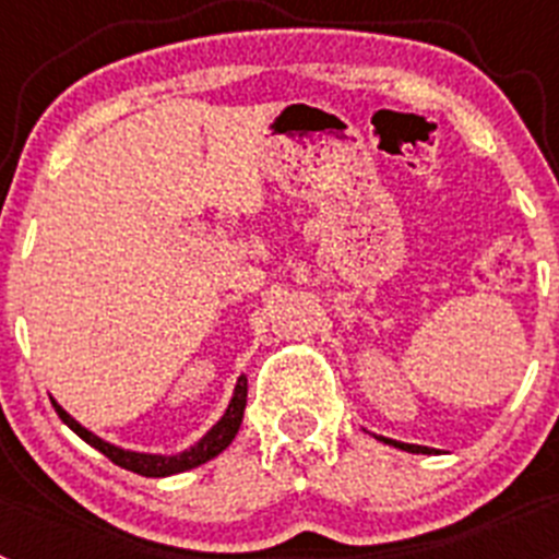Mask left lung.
Returning a JSON list of instances; mask_svg holds the SVG:
<instances>
[{
  "mask_svg": "<svg viewBox=\"0 0 559 559\" xmlns=\"http://www.w3.org/2000/svg\"><path fill=\"white\" fill-rule=\"evenodd\" d=\"M374 439H380V442H386V445H392V448H400V451H408V453H428V456H431V453H439L437 448H426V445H408V442H397V439L378 437V433H374Z\"/></svg>",
  "mask_w": 559,
  "mask_h": 559,
  "instance_id": "8db88e82",
  "label": "left lung"
}]
</instances>
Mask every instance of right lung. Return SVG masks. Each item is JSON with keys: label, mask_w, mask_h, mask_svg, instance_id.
I'll list each match as a JSON object with an SVG mask.
<instances>
[{"label": "right lung", "mask_w": 559, "mask_h": 559, "mask_svg": "<svg viewBox=\"0 0 559 559\" xmlns=\"http://www.w3.org/2000/svg\"><path fill=\"white\" fill-rule=\"evenodd\" d=\"M246 394H249V380H246V374H240L235 383V392H231L229 406H226V412L221 414L218 423H215V426H212L199 442H192L187 451L170 453V456H167V453H140V451H128V448H120V445H111V442L100 439L97 433L88 431V428H83L72 414L63 412V408L58 406V400L49 397V403H52V408L58 412V417L63 419V426L72 428L83 442H88L95 451H100L103 456L111 459L114 464H120V467L136 473V476L165 478V476H176V473L192 471V467L210 462V459H215L218 453H224L226 448L231 445V439L237 437L240 423H243Z\"/></svg>", "instance_id": "obj_1"}]
</instances>
